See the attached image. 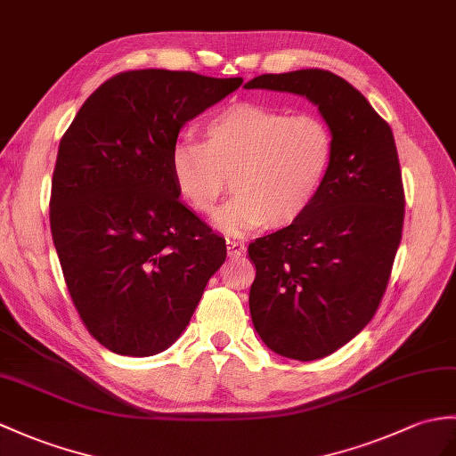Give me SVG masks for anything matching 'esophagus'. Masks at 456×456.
Listing matches in <instances>:
<instances>
[{"label":"esophagus","mask_w":456,"mask_h":456,"mask_svg":"<svg viewBox=\"0 0 456 456\" xmlns=\"http://www.w3.org/2000/svg\"><path fill=\"white\" fill-rule=\"evenodd\" d=\"M227 250H229V256L231 258H240L242 254H245L247 247H245V242H242V240L227 239Z\"/></svg>","instance_id":"esophagus-1"}]
</instances>
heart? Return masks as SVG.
Instances as JSON below:
<instances>
[{
    "label": "heart",
    "mask_w": 456,
    "mask_h": 456,
    "mask_svg": "<svg viewBox=\"0 0 456 456\" xmlns=\"http://www.w3.org/2000/svg\"><path fill=\"white\" fill-rule=\"evenodd\" d=\"M332 161L334 134L321 116H289L258 102L216 110L204 122V143L183 140L171 150L175 184L198 214H214L232 176L237 194L217 217L232 235L299 221Z\"/></svg>",
    "instance_id": "obj_1"
}]
</instances>
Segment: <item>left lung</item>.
Segmentation results:
<instances>
[{
  "label": "left lung",
  "mask_w": 456,
  "mask_h": 456,
  "mask_svg": "<svg viewBox=\"0 0 456 456\" xmlns=\"http://www.w3.org/2000/svg\"><path fill=\"white\" fill-rule=\"evenodd\" d=\"M247 89L306 97L334 134V161L311 209L248 245L254 330L272 352L313 362L362 332L387 291L406 206L395 135L332 71L264 73Z\"/></svg>",
  "instance_id": "8db88e82"
}]
</instances>
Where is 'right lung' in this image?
<instances>
[{"label":"right lung","mask_w":456,"mask_h":456,"mask_svg":"<svg viewBox=\"0 0 456 456\" xmlns=\"http://www.w3.org/2000/svg\"><path fill=\"white\" fill-rule=\"evenodd\" d=\"M240 77L134 69L104 81L63 134L50 229L71 301L89 334L120 355L178 340L227 256L180 202L171 150L183 126Z\"/></svg>","instance_id":"1"}]
</instances>
